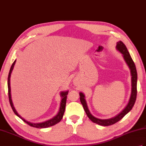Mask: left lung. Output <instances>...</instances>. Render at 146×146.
Segmentation results:
<instances>
[{
    "label": "left lung",
    "instance_id": "8db88e82",
    "mask_svg": "<svg viewBox=\"0 0 146 146\" xmlns=\"http://www.w3.org/2000/svg\"><path fill=\"white\" fill-rule=\"evenodd\" d=\"M116 49L119 50V52L123 54L124 59L125 62H126L127 65H128L129 68L131 70V94L129 98V103L125 107L124 109L120 113L118 114L117 116H114L110 119H98L97 117L93 116L92 114L90 113V112L88 108L86 101L84 99V95L83 93H80V99L81 104H82L84 111H85L86 115L89 119L93 121V123L100 125V126H110V125L114 124L117 122L120 121L122 118H123L125 115L127 114L129 112L133 107L134 106V103L135 102V100H136L137 96V70L136 68H135V64L133 62V59L130 55L129 53L128 50L126 48V45H124V43L121 41L117 42L116 45Z\"/></svg>",
    "mask_w": 146,
    "mask_h": 146
}]
</instances>
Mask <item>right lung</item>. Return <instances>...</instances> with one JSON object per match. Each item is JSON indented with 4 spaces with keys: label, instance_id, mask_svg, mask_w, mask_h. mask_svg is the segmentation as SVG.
I'll return each instance as SVG.
<instances>
[{
    "label": "right lung",
    "instance_id": "1",
    "mask_svg": "<svg viewBox=\"0 0 146 146\" xmlns=\"http://www.w3.org/2000/svg\"><path fill=\"white\" fill-rule=\"evenodd\" d=\"M16 62V60L14 61V62L12 63V65L11 67V69H10L9 71V76H8V81H7V84H8V93H9V102L10 104H11V106L12 108L13 111L14 112V113L19 117L20 119L23 120V121L26 123L27 124H28L29 126H32V127H34L36 128H46V127H48L50 126H54L56 124L58 123L59 122L62 120V117L63 116L64 113H65V106H66V98H67V94L68 93V91H62L60 93V96L62 97V101H61L60 103V110L58 113L56 115V116H54L52 119H50L48 121H46L45 122H42V123H30L29 121H27L25 119H23V117H22L20 115L18 114L16 110L15 109L14 106H13V104L12 103V101L11 99V83H10V78H11V73L13 70V66L15 65V63Z\"/></svg>",
    "mask_w": 146,
    "mask_h": 146
}]
</instances>
